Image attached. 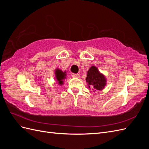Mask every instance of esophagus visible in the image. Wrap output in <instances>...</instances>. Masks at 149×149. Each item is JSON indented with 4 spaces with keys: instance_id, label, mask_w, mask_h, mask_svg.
I'll list each match as a JSON object with an SVG mask.
<instances>
[{
    "instance_id": "obj_1",
    "label": "esophagus",
    "mask_w": 149,
    "mask_h": 149,
    "mask_svg": "<svg viewBox=\"0 0 149 149\" xmlns=\"http://www.w3.org/2000/svg\"><path fill=\"white\" fill-rule=\"evenodd\" d=\"M72 77L73 78H79V74H75V73H73L71 74Z\"/></svg>"
}]
</instances>
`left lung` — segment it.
<instances>
[{
	"instance_id": "1",
	"label": "left lung",
	"mask_w": 149,
	"mask_h": 149,
	"mask_svg": "<svg viewBox=\"0 0 149 149\" xmlns=\"http://www.w3.org/2000/svg\"><path fill=\"white\" fill-rule=\"evenodd\" d=\"M86 80L89 88H91L94 92L104 88L106 84L105 76L101 74L94 66H92L88 70Z\"/></svg>"
}]
</instances>
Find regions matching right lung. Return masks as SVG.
Listing matches in <instances>:
<instances>
[{
    "mask_svg": "<svg viewBox=\"0 0 149 149\" xmlns=\"http://www.w3.org/2000/svg\"><path fill=\"white\" fill-rule=\"evenodd\" d=\"M55 77L57 80V81L59 83L60 85L63 84V80L66 78V71H62V70L60 69H56L55 70Z\"/></svg>",
    "mask_w": 149,
    "mask_h": 149,
    "instance_id": "obj_1",
    "label": "right lung"
}]
</instances>
